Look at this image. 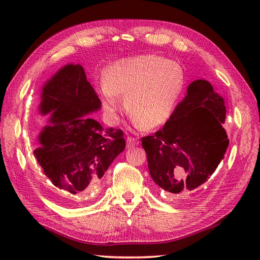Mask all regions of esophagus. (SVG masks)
I'll return each instance as SVG.
<instances>
[{"instance_id":"34e87169","label":"esophagus","mask_w":260,"mask_h":260,"mask_svg":"<svg viewBox=\"0 0 260 260\" xmlns=\"http://www.w3.org/2000/svg\"><path fill=\"white\" fill-rule=\"evenodd\" d=\"M139 144H140V142H139V140L135 139V137H132V136L127 137V147H133V146H136Z\"/></svg>"}]
</instances>
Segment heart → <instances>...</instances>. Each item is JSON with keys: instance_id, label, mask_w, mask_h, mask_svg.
Returning a JSON list of instances; mask_svg holds the SVG:
<instances>
[{"instance_id": "b5f03b06", "label": "heart", "mask_w": 260, "mask_h": 260, "mask_svg": "<svg viewBox=\"0 0 260 260\" xmlns=\"http://www.w3.org/2000/svg\"><path fill=\"white\" fill-rule=\"evenodd\" d=\"M181 66L155 54L121 59L108 66L99 86L102 106L115 118L124 96L127 112L136 126L156 128L170 119L183 90Z\"/></svg>"}]
</instances>
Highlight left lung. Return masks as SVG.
Listing matches in <instances>:
<instances>
[{
    "label": "left lung",
    "mask_w": 260,
    "mask_h": 260,
    "mask_svg": "<svg viewBox=\"0 0 260 260\" xmlns=\"http://www.w3.org/2000/svg\"><path fill=\"white\" fill-rule=\"evenodd\" d=\"M223 98L209 81L194 80L170 119L142 139L153 181L176 196L194 191L213 174L229 145Z\"/></svg>",
    "instance_id": "1"
}]
</instances>
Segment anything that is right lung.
I'll list each match as a JSON object with an SVG mask.
<instances>
[{"mask_svg": "<svg viewBox=\"0 0 260 260\" xmlns=\"http://www.w3.org/2000/svg\"><path fill=\"white\" fill-rule=\"evenodd\" d=\"M95 89L80 64L69 63L42 87L39 112L50 114L33 152L39 165L67 204L102 183L114 159L125 150L121 129L104 128L89 115L101 109Z\"/></svg>", "mask_w": 260, "mask_h": 260, "instance_id": "add662e5", "label": "right lung"}]
</instances>
